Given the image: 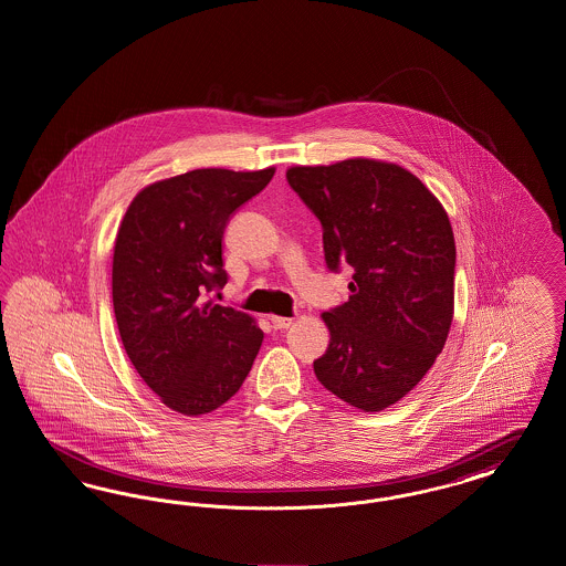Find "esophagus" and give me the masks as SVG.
Instances as JSON below:
<instances>
[{"label":"esophagus","mask_w":566,"mask_h":566,"mask_svg":"<svg viewBox=\"0 0 566 566\" xmlns=\"http://www.w3.org/2000/svg\"><path fill=\"white\" fill-rule=\"evenodd\" d=\"M270 321L273 324V328H280V331H284V328H289L293 324V318H284V316H271Z\"/></svg>","instance_id":"1"}]
</instances>
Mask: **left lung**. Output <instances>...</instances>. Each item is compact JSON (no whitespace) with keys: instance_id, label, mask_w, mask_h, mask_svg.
Masks as SVG:
<instances>
[{"instance_id":"left-lung-1","label":"left lung","mask_w":566,"mask_h":566,"mask_svg":"<svg viewBox=\"0 0 566 566\" xmlns=\"http://www.w3.org/2000/svg\"><path fill=\"white\" fill-rule=\"evenodd\" d=\"M286 180L323 224L328 270L354 268L350 298L324 312L314 374L342 401H401L443 350L454 318L457 243L448 212L409 169L354 157L293 165Z\"/></svg>"}]
</instances>
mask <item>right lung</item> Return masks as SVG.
Here are the masks:
<instances>
[{"mask_svg":"<svg viewBox=\"0 0 566 566\" xmlns=\"http://www.w3.org/2000/svg\"><path fill=\"white\" fill-rule=\"evenodd\" d=\"M275 167L192 169L139 190L120 220L112 303L135 371L169 409L201 416L227 403L263 344L256 321L208 298L227 284L229 218Z\"/></svg>","mask_w":566,"mask_h":566,"instance_id":"1","label":"right lung"}]
</instances>
